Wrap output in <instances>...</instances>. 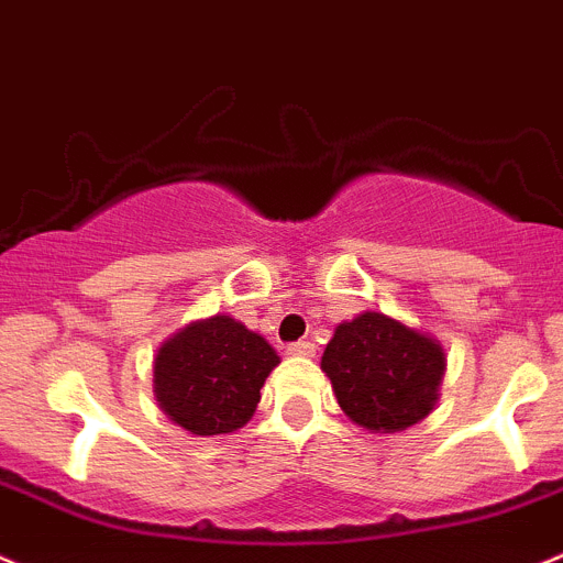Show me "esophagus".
<instances>
[{
    "instance_id": "esophagus-1",
    "label": "esophagus",
    "mask_w": 563,
    "mask_h": 563,
    "mask_svg": "<svg viewBox=\"0 0 563 563\" xmlns=\"http://www.w3.org/2000/svg\"><path fill=\"white\" fill-rule=\"evenodd\" d=\"M288 354H294V357H313V354H316V343L313 341L288 343Z\"/></svg>"
}]
</instances>
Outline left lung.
Listing matches in <instances>:
<instances>
[{
  "label": "left lung",
  "instance_id": "8db88e82",
  "mask_svg": "<svg viewBox=\"0 0 563 563\" xmlns=\"http://www.w3.org/2000/svg\"><path fill=\"white\" fill-rule=\"evenodd\" d=\"M321 368L343 412L371 432H401L427 418L443 379V349L385 313L338 324Z\"/></svg>",
  "mask_w": 563,
  "mask_h": 563
}]
</instances>
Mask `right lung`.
<instances>
[{"label":"right lung","instance_id":"1","mask_svg":"<svg viewBox=\"0 0 563 563\" xmlns=\"http://www.w3.org/2000/svg\"><path fill=\"white\" fill-rule=\"evenodd\" d=\"M280 363L275 349L231 316L195 321L156 354L154 385L162 409L187 432H236L253 418L261 387Z\"/></svg>","mask_w":563,"mask_h":563}]
</instances>
